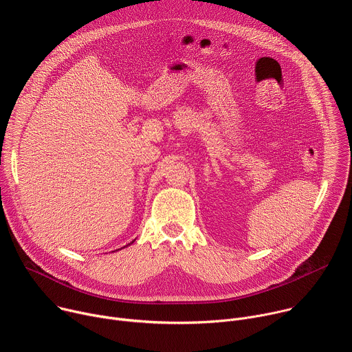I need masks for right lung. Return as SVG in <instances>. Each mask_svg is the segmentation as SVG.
<instances>
[{
    "label": "right lung",
    "mask_w": 352,
    "mask_h": 352,
    "mask_svg": "<svg viewBox=\"0 0 352 352\" xmlns=\"http://www.w3.org/2000/svg\"><path fill=\"white\" fill-rule=\"evenodd\" d=\"M131 243H133V242H131ZM131 243H129V245H131Z\"/></svg>",
    "instance_id": "obj_1"
}]
</instances>
